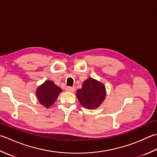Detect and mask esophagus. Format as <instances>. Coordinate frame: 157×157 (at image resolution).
I'll return each instance as SVG.
<instances>
[{
    "label": "esophagus",
    "instance_id": "34e87169",
    "mask_svg": "<svg viewBox=\"0 0 157 157\" xmlns=\"http://www.w3.org/2000/svg\"><path fill=\"white\" fill-rule=\"evenodd\" d=\"M66 90H67V91L71 92V93H73V92H74V91L75 90V88H72V87L68 86V87L66 88Z\"/></svg>",
    "mask_w": 157,
    "mask_h": 157
}]
</instances>
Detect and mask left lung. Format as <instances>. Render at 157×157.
<instances>
[{"label":"left lung","mask_w":157,"mask_h":157,"mask_svg":"<svg viewBox=\"0 0 157 157\" xmlns=\"http://www.w3.org/2000/svg\"><path fill=\"white\" fill-rule=\"evenodd\" d=\"M76 97L84 108L95 109L105 99V86L102 82L90 77L83 83L82 88L77 90Z\"/></svg>","instance_id":"8db88e82"}]
</instances>
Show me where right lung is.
I'll return each mask as SVG.
<instances>
[{"label": "right lung", "instance_id": "1", "mask_svg": "<svg viewBox=\"0 0 157 157\" xmlns=\"http://www.w3.org/2000/svg\"><path fill=\"white\" fill-rule=\"evenodd\" d=\"M62 91V89L55 84L54 82L46 80L36 88V96L39 102L48 108L53 105Z\"/></svg>", "mask_w": 157, "mask_h": 157}]
</instances>
